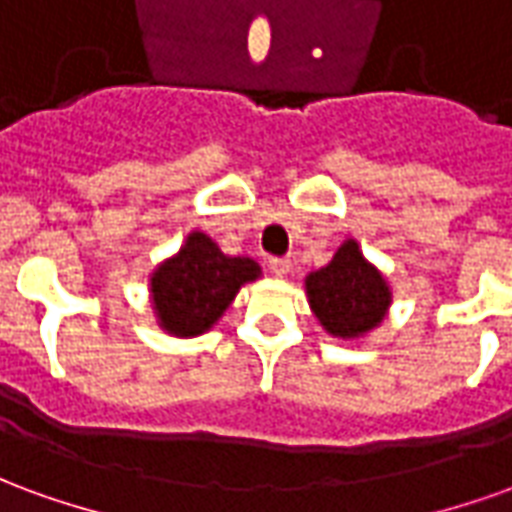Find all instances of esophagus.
<instances>
[{"mask_svg":"<svg viewBox=\"0 0 512 512\" xmlns=\"http://www.w3.org/2000/svg\"><path fill=\"white\" fill-rule=\"evenodd\" d=\"M268 268H271V274H277V277H288L290 260L288 257H271V260H268Z\"/></svg>","mask_w":512,"mask_h":512,"instance_id":"obj_1","label":"esophagus"}]
</instances>
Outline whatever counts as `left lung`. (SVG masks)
Segmentation results:
<instances>
[{
	"instance_id": "left-lung-1",
	"label": "left lung",
	"mask_w": 512,
	"mask_h": 512,
	"mask_svg": "<svg viewBox=\"0 0 512 512\" xmlns=\"http://www.w3.org/2000/svg\"><path fill=\"white\" fill-rule=\"evenodd\" d=\"M310 307L334 337H362L384 321L392 293L384 277L367 263L356 241H345L329 266L307 277Z\"/></svg>"
}]
</instances>
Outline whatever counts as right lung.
Returning <instances> with one entry per match:
<instances>
[{
	"label": "right lung",
	"instance_id": "1",
	"mask_svg": "<svg viewBox=\"0 0 512 512\" xmlns=\"http://www.w3.org/2000/svg\"><path fill=\"white\" fill-rule=\"evenodd\" d=\"M257 277L260 266L252 257L224 255L208 235L191 233L178 255L150 277L158 323L178 337L208 332L241 285Z\"/></svg>",
	"mask_w": 512,
	"mask_h": 512
}]
</instances>
